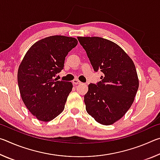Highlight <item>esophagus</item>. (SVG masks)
Segmentation results:
<instances>
[{"label":"esophagus","instance_id":"obj_1","mask_svg":"<svg viewBox=\"0 0 160 160\" xmlns=\"http://www.w3.org/2000/svg\"><path fill=\"white\" fill-rule=\"evenodd\" d=\"M72 83H73L74 85H80L82 82H81L80 80H78V79H75V80H73V81H72Z\"/></svg>","mask_w":160,"mask_h":160}]
</instances>
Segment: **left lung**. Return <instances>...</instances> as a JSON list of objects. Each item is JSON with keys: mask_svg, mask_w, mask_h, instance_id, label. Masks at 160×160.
Masks as SVG:
<instances>
[{"mask_svg": "<svg viewBox=\"0 0 160 160\" xmlns=\"http://www.w3.org/2000/svg\"><path fill=\"white\" fill-rule=\"evenodd\" d=\"M101 81L90 83L84 97L86 111L97 122L112 125L131 107L139 87L132 59L118 45L102 37H78Z\"/></svg>", "mask_w": 160, "mask_h": 160, "instance_id": "obj_1", "label": "left lung"}]
</instances>
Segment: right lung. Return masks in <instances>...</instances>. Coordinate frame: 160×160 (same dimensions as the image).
<instances>
[{"label": "right lung", "instance_id": "1", "mask_svg": "<svg viewBox=\"0 0 160 160\" xmlns=\"http://www.w3.org/2000/svg\"><path fill=\"white\" fill-rule=\"evenodd\" d=\"M77 44L72 37H46L32 45L21 62L18 72L20 95L38 120L50 121L63 111L72 84L54 78L63 69L65 58Z\"/></svg>", "mask_w": 160, "mask_h": 160}]
</instances>
